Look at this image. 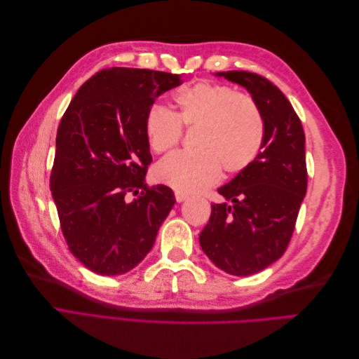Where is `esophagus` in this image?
Returning <instances> with one entry per match:
<instances>
[{"label":"esophagus","instance_id":"esophagus-1","mask_svg":"<svg viewBox=\"0 0 359 359\" xmlns=\"http://www.w3.org/2000/svg\"><path fill=\"white\" fill-rule=\"evenodd\" d=\"M189 196H187V194L186 193H180V191H177L175 193V199H177V202H184V201H186Z\"/></svg>","mask_w":359,"mask_h":359}]
</instances>
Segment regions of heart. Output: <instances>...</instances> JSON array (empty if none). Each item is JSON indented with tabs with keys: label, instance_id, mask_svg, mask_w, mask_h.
<instances>
[{
	"label": "heart",
	"instance_id": "obj_1",
	"mask_svg": "<svg viewBox=\"0 0 359 359\" xmlns=\"http://www.w3.org/2000/svg\"><path fill=\"white\" fill-rule=\"evenodd\" d=\"M173 114L154 104L145 116V135L157 154L180 142L181 126L194 130L193 153H175L154 168L157 182L180 193H198L220 180L222 168L238 173L260 153L265 121L252 97L227 85L196 82L173 94Z\"/></svg>",
	"mask_w": 359,
	"mask_h": 359
}]
</instances>
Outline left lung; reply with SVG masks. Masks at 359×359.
<instances>
[{
	"instance_id": "8db88e82",
	"label": "left lung",
	"mask_w": 359,
	"mask_h": 359,
	"mask_svg": "<svg viewBox=\"0 0 359 359\" xmlns=\"http://www.w3.org/2000/svg\"><path fill=\"white\" fill-rule=\"evenodd\" d=\"M244 86L265 121L256 160L219 189L223 203L211 205L199 235L203 253L222 271L247 277L283 256L307 191L306 136L292 104L274 83L256 73H215Z\"/></svg>"
}]
</instances>
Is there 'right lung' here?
<instances>
[{
	"mask_svg": "<svg viewBox=\"0 0 359 359\" xmlns=\"http://www.w3.org/2000/svg\"><path fill=\"white\" fill-rule=\"evenodd\" d=\"M181 83L180 74L104 69L61 118L50 191L70 252L95 274L121 276L144 260L175 203L169 187L145 184L153 161L145 116ZM128 192L140 196L130 201Z\"/></svg>",
	"mask_w": 359,
	"mask_h": 359,
	"instance_id": "1",
	"label": "right lung"
}]
</instances>
